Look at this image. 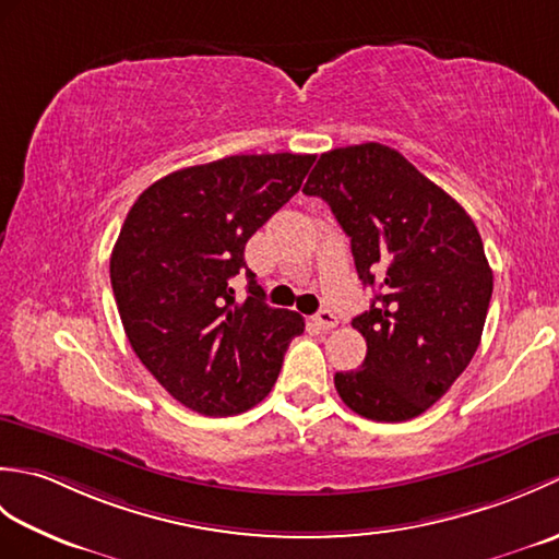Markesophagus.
<instances>
[{"label": "esophagus", "mask_w": 559, "mask_h": 559, "mask_svg": "<svg viewBox=\"0 0 559 559\" xmlns=\"http://www.w3.org/2000/svg\"><path fill=\"white\" fill-rule=\"evenodd\" d=\"M314 322L319 324V326H322V329H334L336 324H338V317L334 314V312H331V310H319L317 314H314Z\"/></svg>", "instance_id": "obj_1"}]
</instances>
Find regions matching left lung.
I'll list each match as a JSON object with an SVG mask.
<instances>
[{
  "instance_id": "1",
  "label": "left lung",
  "mask_w": 559,
  "mask_h": 559,
  "mask_svg": "<svg viewBox=\"0 0 559 559\" xmlns=\"http://www.w3.org/2000/svg\"><path fill=\"white\" fill-rule=\"evenodd\" d=\"M334 211L370 310L353 319L367 341L360 370L336 372L341 401L367 420L403 423L442 399L480 346L492 269L459 201L382 144L319 156L302 187Z\"/></svg>"
}]
</instances>
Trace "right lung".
Returning a JSON list of instances; mask_svg holds the SVG:
<instances>
[{
    "label": "right lung",
    "instance_id": "obj_1",
    "mask_svg": "<svg viewBox=\"0 0 559 559\" xmlns=\"http://www.w3.org/2000/svg\"><path fill=\"white\" fill-rule=\"evenodd\" d=\"M312 163L302 153L228 156L165 175L129 209L110 257L117 310L139 360L182 406L223 418L276 384L305 319L264 302L245 245ZM242 270L240 304L229 278Z\"/></svg>",
    "mask_w": 559,
    "mask_h": 559
}]
</instances>
